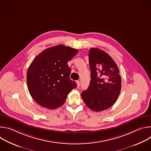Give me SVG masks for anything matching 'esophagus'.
<instances>
[{
	"label": "esophagus",
	"instance_id": "1",
	"mask_svg": "<svg viewBox=\"0 0 151 151\" xmlns=\"http://www.w3.org/2000/svg\"><path fill=\"white\" fill-rule=\"evenodd\" d=\"M76 83H77V88H79L80 87V81H76Z\"/></svg>",
	"mask_w": 151,
	"mask_h": 151
}]
</instances>
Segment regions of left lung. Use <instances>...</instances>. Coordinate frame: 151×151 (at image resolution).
Segmentation results:
<instances>
[{
  "label": "left lung",
  "mask_w": 151,
  "mask_h": 151,
  "mask_svg": "<svg viewBox=\"0 0 151 151\" xmlns=\"http://www.w3.org/2000/svg\"><path fill=\"white\" fill-rule=\"evenodd\" d=\"M88 57L91 81L81 96L90 109L100 112L116 102L121 89V78L116 64L106 52L93 48L89 51Z\"/></svg>",
  "instance_id": "obj_1"
}]
</instances>
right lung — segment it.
<instances>
[{"mask_svg": "<svg viewBox=\"0 0 151 151\" xmlns=\"http://www.w3.org/2000/svg\"><path fill=\"white\" fill-rule=\"evenodd\" d=\"M77 49L58 45L43 51L33 60L27 73L29 91L35 101L46 108L62 106L71 90L77 87L70 79L68 62Z\"/></svg>", "mask_w": 151, "mask_h": 151, "instance_id": "add662e5", "label": "right lung"}]
</instances>
